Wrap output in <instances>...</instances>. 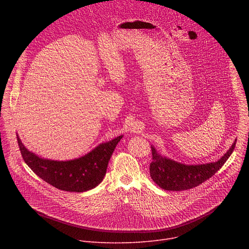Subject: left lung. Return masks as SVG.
Listing matches in <instances>:
<instances>
[{
	"mask_svg": "<svg viewBox=\"0 0 249 249\" xmlns=\"http://www.w3.org/2000/svg\"><path fill=\"white\" fill-rule=\"evenodd\" d=\"M236 140L230 150L215 162L184 164L160 156L152 146L153 161L150 164L152 179L160 188L168 191H182L196 187L214 175L232 154Z\"/></svg>",
	"mask_w": 249,
	"mask_h": 249,
	"instance_id": "1",
	"label": "left lung"
}]
</instances>
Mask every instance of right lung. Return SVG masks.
<instances>
[{"label":"right lung","instance_id":"right-lung-1","mask_svg":"<svg viewBox=\"0 0 249 249\" xmlns=\"http://www.w3.org/2000/svg\"><path fill=\"white\" fill-rule=\"evenodd\" d=\"M122 137L98 145L82 158L59 161L42 159L29 152L17 135L22 159L31 170L50 185L69 192L90 190L103 180L111 155Z\"/></svg>","mask_w":249,"mask_h":249}]
</instances>
